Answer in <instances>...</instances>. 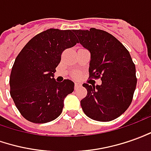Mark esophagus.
Here are the masks:
<instances>
[{
    "mask_svg": "<svg viewBox=\"0 0 151 151\" xmlns=\"http://www.w3.org/2000/svg\"><path fill=\"white\" fill-rule=\"evenodd\" d=\"M81 83H79V82H76V83H75V89H78V88L81 87Z\"/></svg>",
    "mask_w": 151,
    "mask_h": 151,
    "instance_id": "esophagus-1",
    "label": "esophagus"
}]
</instances>
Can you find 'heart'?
Masks as SVG:
<instances>
[{
	"label": "heart",
	"mask_w": 151,
	"mask_h": 151,
	"mask_svg": "<svg viewBox=\"0 0 151 151\" xmlns=\"http://www.w3.org/2000/svg\"><path fill=\"white\" fill-rule=\"evenodd\" d=\"M74 76H75V77H77L78 75H77V74H75V75H74Z\"/></svg>",
	"instance_id": "b5f03b06"
}]
</instances>
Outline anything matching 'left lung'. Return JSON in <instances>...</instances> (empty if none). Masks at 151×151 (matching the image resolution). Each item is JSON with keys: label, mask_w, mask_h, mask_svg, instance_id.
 I'll return each mask as SVG.
<instances>
[{"label": "left lung", "mask_w": 151, "mask_h": 151, "mask_svg": "<svg viewBox=\"0 0 151 151\" xmlns=\"http://www.w3.org/2000/svg\"><path fill=\"white\" fill-rule=\"evenodd\" d=\"M74 33L90 52L89 76L102 81L100 86L83 84L87 95L81 101L82 109L95 121L114 120L128 109L137 86L136 66L129 52L104 30L91 28Z\"/></svg>", "instance_id": "8db88e82"}]
</instances>
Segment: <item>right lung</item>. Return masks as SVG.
<instances>
[{"mask_svg":"<svg viewBox=\"0 0 151 151\" xmlns=\"http://www.w3.org/2000/svg\"><path fill=\"white\" fill-rule=\"evenodd\" d=\"M78 41L74 30L49 29L30 39L15 58L10 77V95L22 116L34 123H46L60 116L64 99L74 82L54 79L62 52Z\"/></svg>","mask_w":151,"mask_h":151,"instance_id":"add662e5","label":"right lung"}]
</instances>
